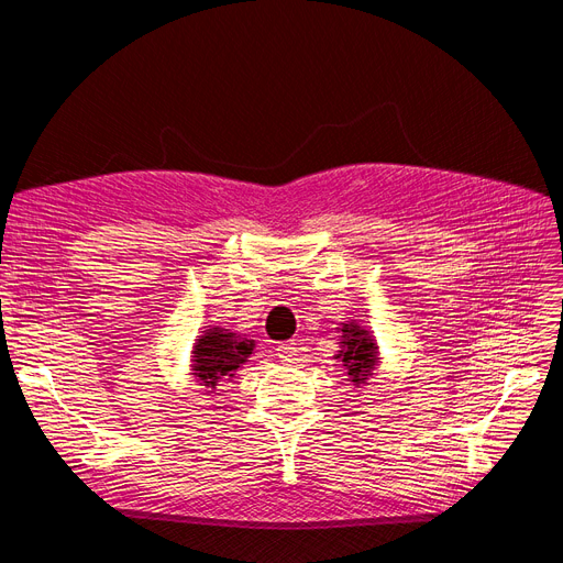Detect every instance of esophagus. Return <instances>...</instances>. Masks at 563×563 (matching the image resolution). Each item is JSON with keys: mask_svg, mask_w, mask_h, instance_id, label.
<instances>
[{"mask_svg": "<svg viewBox=\"0 0 563 563\" xmlns=\"http://www.w3.org/2000/svg\"><path fill=\"white\" fill-rule=\"evenodd\" d=\"M276 356H278L283 363H291L294 358L299 356V346H297V342H283V344H278V349H276Z\"/></svg>", "mask_w": 563, "mask_h": 563, "instance_id": "esophagus-1", "label": "esophagus"}]
</instances>
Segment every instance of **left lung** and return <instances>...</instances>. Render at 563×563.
<instances>
[{
    "instance_id": "1",
    "label": "left lung",
    "mask_w": 563,
    "mask_h": 563,
    "mask_svg": "<svg viewBox=\"0 0 563 563\" xmlns=\"http://www.w3.org/2000/svg\"><path fill=\"white\" fill-rule=\"evenodd\" d=\"M340 338V351L335 353V361L342 363L349 380L353 386H367V378L376 374V365H380V353L378 344L369 329L361 327L356 319H349L338 329Z\"/></svg>"
}]
</instances>
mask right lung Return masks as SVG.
Wrapping results in <instances>:
<instances>
[{
    "instance_id": "obj_1",
    "label": "right lung",
    "mask_w": 563,
    "mask_h": 563,
    "mask_svg": "<svg viewBox=\"0 0 563 563\" xmlns=\"http://www.w3.org/2000/svg\"><path fill=\"white\" fill-rule=\"evenodd\" d=\"M255 340L230 329H205L191 349V376L196 386L217 390L221 383L234 378L236 369L249 363Z\"/></svg>"
}]
</instances>
